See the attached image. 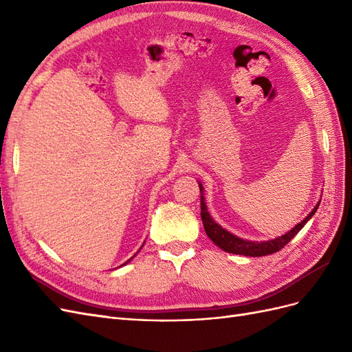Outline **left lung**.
Wrapping results in <instances>:
<instances>
[{
	"label": "left lung",
	"mask_w": 352,
	"mask_h": 352,
	"mask_svg": "<svg viewBox=\"0 0 352 352\" xmlns=\"http://www.w3.org/2000/svg\"><path fill=\"white\" fill-rule=\"evenodd\" d=\"M198 185H199V190H201V220H202V225H204L207 236L223 251L230 252V254H238V255H247V257H263V255H269V254L280 251L285 245L304 228L305 223L314 216V212L318 208V204H320V202H317V206L311 210L310 214H308L301 223H298L294 229L285 233V235L270 239V241L254 242V241H247V239H242V238L232 235L230 232L223 229L220 225H217L214 220H212L210 212L207 211L204 195H202V189L204 188H202V185L199 182H198Z\"/></svg>",
	"instance_id": "obj_1"
}]
</instances>
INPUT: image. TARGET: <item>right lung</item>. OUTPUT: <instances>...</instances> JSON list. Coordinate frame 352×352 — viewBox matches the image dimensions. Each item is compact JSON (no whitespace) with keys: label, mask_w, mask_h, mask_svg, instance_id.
<instances>
[{"label":"right lung","mask_w":352,"mask_h":352,"mask_svg":"<svg viewBox=\"0 0 352 352\" xmlns=\"http://www.w3.org/2000/svg\"><path fill=\"white\" fill-rule=\"evenodd\" d=\"M132 258H133V257H132ZM132 258H131V260H132ZM131 260H127V261H126V263H129V261H131ZM126 263H124V264H126Z\"/></svg>","instance_id":"right-lung-1"}]
</instances>
